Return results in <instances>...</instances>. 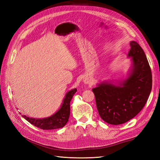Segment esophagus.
I'll return each mask as SVG.
<instances>
[{"instance_id": "34e87169", "label": "esophagus", "mask_w": 160, "mask_h": 160, "mask_svg": "<svg viewBox=\"0 0 160 160\" xmlns=\"http://www.w3.org/2000/svg\"><path fill=\"white\" fill-rule=\"evenodd\" d=\"M83 82L85 84H91L92 83V78L91 77L87 76L83 79Z\"/></svg>"}]
</instances>
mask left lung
<instances>
[{"label":"left lung","mask_w":160,"mask_h":160,"mask_svg":"<svg viewBox=\"0 0 160 160\" xmlns=\"http://www.w3.org/2000/svg\"><path fill=\"white\" fill-rule=\"evenodd\" d=\"M127 54L131 65L125 79L102 81L92 89L100 118L113 125L124 124L143 108L152 89V73L143 49L131 41Z\"/></svg>","instance_id":"left-lung-1"}]
</instances>
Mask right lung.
<instances>
[{"mask_svg": "<svg viewBox=\"0 0 160 160\" xmlns=\"http://www.w3.org/2000/svg\"><path fill=\"white\" fill-rule=\"evenodd\" d=\"M76 91L77 89L76 88L68 91L65 95V97L64 98L62 103L59 109L49 117L35 118L28 117L25 115H23L22 116L32 124L43 130H52V129L62 128L69 120L70 115V102Z\"/></svg>", "mask_w": 160, "mask_h": 160, "instance_id": "add662e5", "label": "right lung"}]
</instances>
